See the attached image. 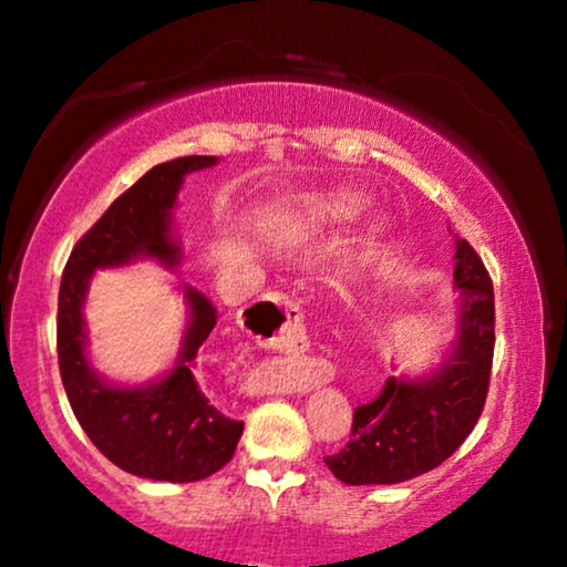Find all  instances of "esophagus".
Returning <instances> with one entry per match:
<instances>
[{
    "instance_id": "34e87169",
    "label": "esophagus",
    "mask_w": 567,
    "mask_h": 567,
    "mask_svg": "<svg viewBox=\"0 0 567 567\" xmlns=\"http://www.w3.org/2000/svg\"><path fill=\"white\" fill-rule=\"evenodd\" d=\"M258 315L276 328V343L286 351H293L305 343V328H301V309L297 299L289 293H270L262 297L258 305ZM328 377L320 363L299 359V361H278L266 374V390L270 392H305L309 386L322 382Z\"/></svg>"
}]
</instances>
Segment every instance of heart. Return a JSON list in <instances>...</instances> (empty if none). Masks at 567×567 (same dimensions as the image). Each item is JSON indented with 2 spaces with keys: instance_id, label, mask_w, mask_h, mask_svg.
<instances>
[{
  "instance_id": "heart-1",
  "label": "heart",
  "mask_w": 567,
  "mask_h": 567,
  "mask_svg": "<svg viewBox=\"0 0 567 567\" xmlns=\"http://www.w3.org/2000/svg\"><path fill=\"white\" fill-rule=\"evenodd\" d=\"M359 208H361L359 198H338L336 204L330 206V214L338 216V219H348V216L359 214Z\"/></svg>"
}]
</instances>
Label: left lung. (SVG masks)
<instances>
[{
	"instance_id": "obj_1",
	"label": "left lung",
	"mask_w": 567,
	"mask_h": 567,
	"mask_svg": "<svg viewBox=\"0 0 567 567\" xmlns=\"http://www.w3.org/2000/svg\"><path fill=\"white\" fill-rule=\"evenodd\" d=\"M454 286L462 291L460 340L441 371L423 382L390 377L353 410L351 439L324 456L346 485H392L423 475L464 444L483 415L495 348L493 281L467 239H456Z\"/></svg>"
}]
</instances>
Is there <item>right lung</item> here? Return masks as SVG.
Here are the masks:
<instances>
[{
    "label": "right lung",
    "mask_w": 567,
    "mask_h": 567,
    "mask_svg": "<svg viewBox=\"0 0 567 567\" xmlns=\"http://www.w3.org/2000/svg\"><path fill=\"white\" fill-rule=\"evenodd\" d=\"M216 165V157L190 154L152 167L80 237L69 255L59 289L56 351L69 405L92 444L131 475L196 483L235 456L245 423L212 405L198 382V348L216 328V309L188 289L193 322L177 367L152 386L121 390L100 382L84 359L82 301L95 268L121 266L150 255L175 266L181 252L169 237V208L183 175Z\"/></svg>",
    "instance_id": "right-lung-1"
}]
</instances>
